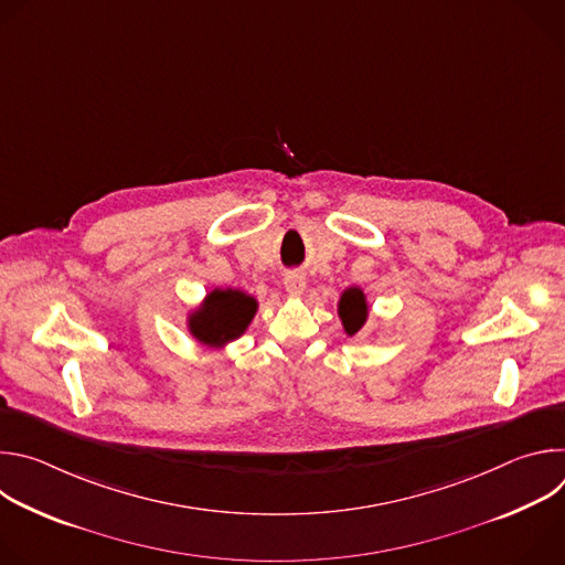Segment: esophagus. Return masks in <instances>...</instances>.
Returning a JSON list of instances; mask_svg holds the SVG:
<instances>
[{
    "label": "esophagus",
    "mask_w": 565,
    "mask_h": 565,
    "mask_svg": "<svg viewBox=\"0 0 565 565\" xmlns=\"http://www.w3.org/2000/svg\"><path fill=\"white\" fill-rule=\"evenodd\" d=\"M284 286H286L288 295H292V297L301 295V292H303V288H306V277H303V273H299V270H290V273H286V277H284Z\"/></svg>",
    "instance_id": "obj_1"
}]
</instances>
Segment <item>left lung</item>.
<instances>
[{
  "label": "left lung",
  "instance_id": "obj_1",
  "mask_svg": "<svg viewBox=\"0 0 565 565\" xmlns=\"http://www.w3.org/2000/svg\"><path fill=\"white\" fill-rule=\"evenodd\" d=\"M366 301L360 288H349L340 301V315L349 335H355L366 321Z\"/></svg>",
  "mask_w": 565,
  "mask_h": 565
}]
</instances>
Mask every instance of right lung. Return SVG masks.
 <instances>
[{
    "instance_id": "obj_1",
    "label": "right lung",
    "mask_w": 565,
    "mask_h": 565,
    "mask_svg": "<svg viewBox=\"0 0 565 565\" xmlns=\"http://www.w3.org/2000/svg\"><path fill=\"white\" fill-rule=\"evenodd\" d=\"M257 301L238 290H214L207 295L203 308L192 315V333L210 344L221 347L244 333L255 317Z\"/></svg>"
}]
</instances>
